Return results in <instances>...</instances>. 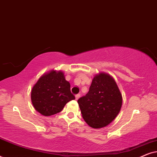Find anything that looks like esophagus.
I'll list each match as a JSON object with an SVG mask.
<instances>
[{
  "label": "esophagus",
  "instance_id": "esophagus-1",
  "mask_svg": "<svg viewBox=\"0 0 157 157\" xmlns=\"http://www.w3.org/2000/svg\"><path fill=\"white\" fill-rule=\"evenodd\" d=\"M80 96H81V94H76V96H75V97H76V100H78L79 98H80Z\"/></svg>",
  "mask_w": 157,
  "mask_h": 157
}]
</instances>
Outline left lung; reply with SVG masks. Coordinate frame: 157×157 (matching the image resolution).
I'll use <instances>...</instances> for the list:
<instances>
[{"label":"left lung","instance_id":"left-lung-1","mask_svg":"<svg viewBox=\"0 0 157 157\" xmlns=\"http://www.w3.org/2000/svg\"><path fill=\"white\" fill-rule=\"evenodd\" d=\"M122 95L114 78L106 73L94 76L89 91L78 100L83 119L91 128L108 126L117 117Z\"/></svg>","mask_w":157,"mask_h":157}]
</instances>
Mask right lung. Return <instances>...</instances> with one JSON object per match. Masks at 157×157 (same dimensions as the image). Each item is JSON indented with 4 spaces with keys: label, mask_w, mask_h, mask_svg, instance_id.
I'll return each instance as SVG.
<instances>
[{
    "label": "right lung",
    "mask_w": 157,
    "mask_h": 157,
    "mask_svg": "<svg viewBox=\"0 0 157 157\" xmlns=\"http://www.w3.org/2000/svg\"><path fill=\"white\" fill-rule=\"evenodd\" d=\"M31 98L36 110L45 117L60 112L68 102L75 99L63 72L56 70L49 71L38 78L32 88Z\"/></svg>",
    "instance_id": "right-lung-1"
}]
</instances>
